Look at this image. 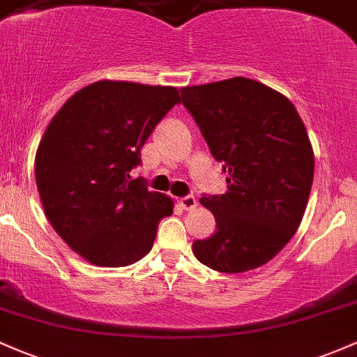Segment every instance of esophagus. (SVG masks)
I'll return each instance as SVG.
<instances>
[{"label": "esophagus", "mask_w": 357, "mask_h": 357, "mask_svg": "<svg viewBox=\"0 0 357 357\" xmlns=\"http://www.w3.org/2000/svg\"><path fill=\"white\" fill-rule=\"evenodd\" d=\"M178 204L180 208L185 209V211H192L197 208V199L194 195H185V197H180L178 199Z\"/></svg>", "instance_id": "34e87169"}]
</instances>
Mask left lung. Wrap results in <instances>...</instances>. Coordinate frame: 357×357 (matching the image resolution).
Returning a JSON list of instances; mask_svg holds the SVG:
<instances>
[{
  "mask_svg": "<svg viewBox=\"0 0 357 357\" xmlns=\"http://www.w3.org/2000/svg\"><path fill=\"white\" fill-rule=\"evenodd\" d=\"M182 103L228 172V190L199 199L216 231L192 252L209 269L238 274L264 266L293 238L310 190L315 156L289 98L255 79L183 86Z\"/></svg>",
  "mask_w": 357,
  "mask_h": 357,
  "instance_id": "1",
  "label": "left lung"
}]
</instances>
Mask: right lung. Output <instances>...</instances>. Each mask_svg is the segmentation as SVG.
Listing matches in <instances>:
<instances>
[{
    "instance_id": "obj_1",
    "label": "right lung",
    "mask_w": 357,
    "mask_h": 357,
    "mask_svg": "<svg viewBox=\"0 0 357 357\" xmlns=\"http://www.w3.org/2000/svg\"><path fill=\"white\" fill-rule=\"evenodd\" d=\"M180 102L175 86L102 79L57 110L36 155L49 223L71 250L98 267H126L153 248L174 201L129 172L155 126Z\"/></svg>"
}]
</instances>
